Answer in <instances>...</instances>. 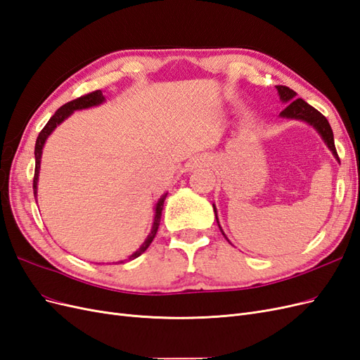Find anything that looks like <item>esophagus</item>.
Listing matches in <instances>:
<instances>
[{"label":"esophagus","instance_id":"1","mask_svg":"<svg viewBox=\"0 0 360 360\" xmlns=\"http://www.w3.org/2000/svg\"><path fill=\"white\" fill-rule=\"evenodd\" d=\"M205 160L204 159H193V160H191L189 163H188V171H193V169H198V168H201L202 165H205V163H204Z\"/></svg>","mask_w":360,"mask_h":360}]
</instances>
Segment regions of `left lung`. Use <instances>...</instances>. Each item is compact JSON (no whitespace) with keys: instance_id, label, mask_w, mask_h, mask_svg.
<instances>
[{"instance_id":"1","label":"left lung","mask_w":360,"mask_h":360,"mask_svg":"<svg viewBox=\"0 0 360 360\" xmlns=\"http://www.w3.org/2000/svg\"><path fill=\"white\" fill-rule=\"evenodd\" d=\"M276 90H278L281 102L287 105V108L279 114V117L290 118V120H300V122H304V123H308L309 126H312L315 130H317V134L321 136V139L324 141V144L328 146V148L332 151V155L338 159V153H336V148H335V141H333V132H332V127L328 122V118H326L321 112L315 110V108H312L309 103L304 102L303 99H297L296 91H292L291 89H288V86L278 85ZM338 160H340V159H338ZM213 210H214V216H216V222H217V225H219V219H217L214 204H213ZM219 228H221V233L226 238L221 225H219ZM226 240H228V238H226Z\"/></svg>"}]
</instances>
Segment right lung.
Returning a JSON list of instances; mask_svg holds the SVG:
<instances>
[{"label":"right lung","instance_id":"obj_1","mask_svg":"<svg viewBox=\"0 0 360 360\" xmlns=\"http://www.w3.org/2000/svg\"><path fill=\"white\" fill-rule=\"evenodd\" d=\"M105 102V96L101 90H96L90 94H85L79 99H75L66 105H63L60 110H57V112L53 114L49 122L46 123V126L41 129V132L37 136L36 141V148H34V158H36V169H34V180H32V189H34V197L37 200V183H39V172H40V160H41V153H43V147H45L46 139L49 138V135L56 130L57 126H60L64 120L69 118L75 111H81V110H89L91 106H99ZM168 193H163L162 197L158 200L156 205H155V219H153V225H151V230L147 236V238L144 240V243L141 245L132 255H129L127 259H135L138 258L141 254L146 252L147 248L150 246V243L153 242V238L158 233V228L160 224V216H162V209H163V202H165ZM126 261V259H124ZM118 263H123V261H118Z\"/></svg>","mask_w":360,"mask_h":360}]
</instances>
